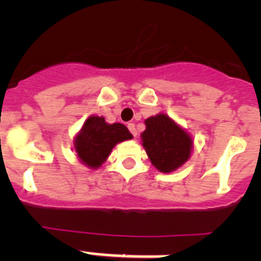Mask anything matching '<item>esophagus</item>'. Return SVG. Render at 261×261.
<instances>
[{"label": "esophagus", "mask_w": 261, "mask_h": 261, "mask_svg": "<svg viewBox=\"0 0 261 261\" xmlns=\"http://www.w3.org/2000/svg\"><path fill=\"white\" fill-rule=\"evenodd\" d=\"M128 129L130 130V133L133 135V137H137V130H136V125L133 123L128 124Z\"/></svg>", "instance_id": "1"}]
</instances>
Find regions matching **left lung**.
<instances>
[{"label": "left lung", "mask_w": 261, "mask_h": 261, "mask_svg": "<svg viewBox=\"0 0 261 261\" xmlns=\"http://www.w3.org/2000/svg\"><path fill=\"white\" fill-rule=\"evenodd\" d=\"M142 146L154 167L161 172H172L190 159L193 147L191 136L167 115L158 114L145 120Z\"/></svg>", "instance_id": "8db88e82"}]
</instances>
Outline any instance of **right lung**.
Segmentation results:
<instances>
[{
  "label": "right lung",
  "instance_id": "1",
  "mask_svg": "<svg viewBox=\"0 0 261 261\" xmlns=\"http://www.w3.org/2000/svg\"><path fill=\"white\" fill-rule=\"evenodd\" d=\"M133 138L124 124L106 123L105 117L90 116L74 140L77 156L90 168H98L106 162L115 145Z\"/></svg>",
  "mask_w": 261,
  "mask_h": 261
}]
</instances>
